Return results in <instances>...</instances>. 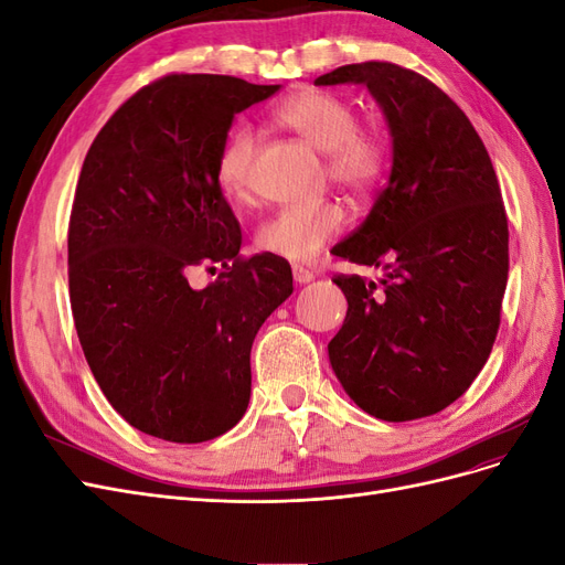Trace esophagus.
<instances>
[{"label":"esophagus","instance_id":"34e87169","mask_svg":"<svg viewBox=\"0 0 565 565\" xmlns=\"http://www.w3.org/2000/svg\"><path fill=\"white\" fill-rule=\"evenodd\" d=\"M292 276H295V282L297 285H309V282H313V273L309 270V268H303V266H292Z\"/></svg>","mask_w":565,"mask_h":565}]
</instances>
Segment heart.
I'll return each mask as SVG.
<instances>
[{
	"mask_svg": "<svg viewBox=\"0 0 565 565\" xmlns=\"http://www.w3.org/2000/svg\"><path fill=\"white\" fill-rule=\"evenodd\" d=\"M278 122L328 156L330 177L355 195H367L386 169L382 136L358 125L349 100L320 89H303L282 100ZM259 136L254 129L235 127L216 158V179L231 200L243 202L252 193V167ZM347 226V212L337 202L285 207L266 218L256 231L259 249L289 262H309Z\"/></svg>",
	"mask_w": 565,
	"mask_h": 565,
	"instance_id": "b5f03b06",
	"label": "heart"
}]
</instances>
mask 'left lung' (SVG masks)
<instances>
[{
    "label": "left lung",
    "instance_id": "left-lung-1",
    "mask_svg": "<svg viewBox=\"0 0 565 565\" xmlns=\"http://www.w3.org/2000/svg\"><path fill=\"white\" fill-rule=\"evenodd\" d=\"M318 87L365 84L391 136V174L332 252L382 270L337 276L349 311L328 344L349 398L407 422L440 413L483 370L500 328L509 228L498 177L469 117L434 82L393 63H353Z\"/></svg>",
    "mask_w": 565,
    "mask_h": 565
}]
</instances>
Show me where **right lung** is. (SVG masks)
Instances as JSON below:
<instances>
[{
  "mask_svg": "<svg viewBox=\"0 0 565 565\" xmlns=\"http://www.w3.org/2000/svg\"><path fill=\"white\" fill-rule=\"evenodd\" d=\"M280 84L167 75L136 92L84 158L67 280L84 358L134 429L172 443L212 440L243 419L249 351L292 295L276 254L243 259L241 224L216 179L237 113ZM221 263L207 288L193 265Z\"/></svg>",
  "mask_w": 565,
  "mask_h": 565,
  "instance_id": "right-lung-1",
  "label": "right lung"
}]
</instances>
